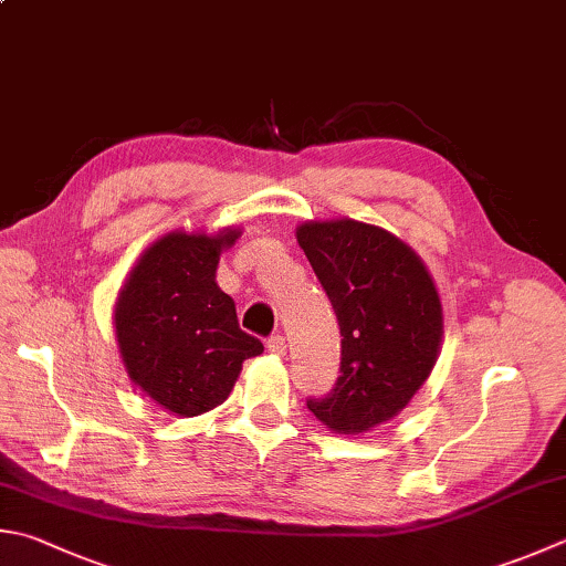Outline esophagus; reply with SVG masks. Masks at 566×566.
Wrapping results in <instances>:
<instances>
[{"label": "esophagus", "instance_id": "34e87169", "mask_svg": "<svg viewBox=\"0 0 566 566\" xmlns=\"http://www.w3.org/2000/svg\"><path fill=\"white\" fill-rule=\"evenodd\" d=\"M265 347H269L271 355H279L283 357L285 355V337L283 335H273L269 343H265Z\"/></svg>", "mask_w": 566, "mask_h": 566}]
</instances>
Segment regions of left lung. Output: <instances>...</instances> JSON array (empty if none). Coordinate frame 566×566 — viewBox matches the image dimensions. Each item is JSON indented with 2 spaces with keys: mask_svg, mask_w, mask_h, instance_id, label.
Masks as SVG:
<instances>
[{
  "mask_svg": "<svg viewBox=\"0 0 566 566\" xmlns=\"http://www.w3.org/2000/svg\"><path fill=\"white\" fill-rule=\"evenodd\" d=\"M295 239L343 335L335 389L307 409L329 431L367 433L407 409L433 371L443 343L441 295L416 251L375 223L313 219Z\"/></svg>",
  "mask_w": 566,
  "mask_h": 566,
  "instance_id": "1",
  "label": "left lung"
}]
</instances>
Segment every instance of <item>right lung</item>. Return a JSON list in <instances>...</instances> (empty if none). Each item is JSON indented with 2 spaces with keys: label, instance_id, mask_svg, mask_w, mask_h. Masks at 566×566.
<instances>
[{
  "label": "right lung",
  "instance_id": "obj_1",
  "mask_svg": "<svg viewBox=\"0 0 566 566\" xmlns=\"http://www.w3.org/2000/svg\"><path fill=\"white\" fill-rule=\"evenodd\" d=\"M239 237V227L169 231L143 251L117 291L113 327L127 377L185 419L227 401L243 359L263 352L217 283L219 255Z\"/></svg>",
  "mask_w": 566,
  "mask_h": 566
}]
</instances>
